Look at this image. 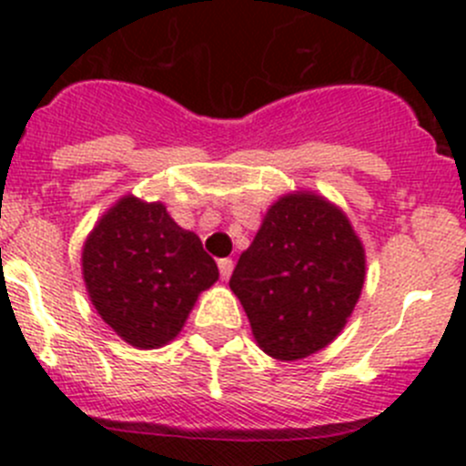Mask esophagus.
<instances>
[{
  "instance_id": "obj_1",
  "label": "esophagus",
  "mask_w": 466,
  "mask_h": 466,
  "mask_svg": "<svg viewBox=\"0 0 466 466\" xmlns=\"http://www.w3.org/2000/svg\"><path fill=\"white\" fill-rule=\"evenodd\" d=\"M218 265H219V276H222V280L231 279V271H233V260H231V258H222V260H219Z\"/></svg>"
}]
</instances>
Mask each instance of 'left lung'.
<instances>
[{"mask_svg":"<svg viewBox=\"0 0 466 466\" xmlns=\"http://www.w3.org/2000/svg\"><path fill=\"white\" fill-rule=\"evenodd\" d=\"M365 247L326 197L299 190L267 208L231 289L267 356L292 362L329 347L365 285Z\"/></svg>","mask_w":466,"mask_h":466,"instance_id":"left-lung-1","label":"left lung"}]
</instances>
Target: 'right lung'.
<instances>
[{"instance_id":"right-lung-1","label":"right lung","mask_w":466,"mask_h":466,"mask_svg":"<svg viewBox=\"0 0 466 466\" xmlns=\"http://www.w3.org/2000/svg\"><path fill=\"white\" fill-rule=\"evenodd\" d=\"M81 271L101 319L136 349L172 342L199 294L219 279L199 235L178 227L165 204L133 195L87 233Z\"/></svg>"}]
</instances>
